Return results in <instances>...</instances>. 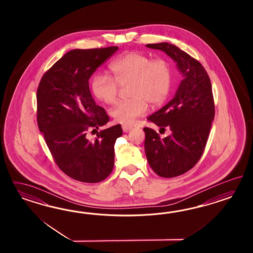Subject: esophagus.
<instances>
[{"label": "esophagus", "mask_w": 253, "mask_h": 253, "mask_svg": "<svg viewBox=\"0 0 253 253\" xmlns=\"http://www.w3.org/2000/svg\"><path fill=\"white\" fill-rule=\"evenodd\" d=\"M131 129H132V127L130 126V125H123V130L124 132H128Z\"/></svg>", "instance_id": "esophagus-1"}]
</instances>
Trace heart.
<instances>
[{
  "mask_svg": "<svg viewBox=\"0 0 253 253\" xmlns=\"http://www.w3.org/2000/svg\"><path fill=\"white\" fill-rule=\"evenodd\" d=\"M113 78L106 74L93 77L92 92L96 99L113 105L118 99L120 87L127 88L130 97L119 103L110 112L116 122L130 124L145 115L148 104L161 106L166 100L172 84V69L166 59H151L137 52L125 54L110 66Z\"/></svg>",
  "mask_w": 253,
  "mask_h": 253,
  "instance_id": "obj_1",
  "label": "heart"
}]
</instances>
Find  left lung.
<instances>
[{
    "label": "left lung",
    "mask_w": 253,
    "mask_h": 253,
    "mask_svg": "<svg viewBox=\"0 0 253 253\" xmlns=\"http://www.w3.org/2000/svg\"><path fill=\"white\" fill-rule=\"evenodd\" d=\"M146 47L163 51L176 63L183 75L173 98L148 117V121L170 134L160 137L153 129L144 128L146 159L161 177L179 176L193 168L201 158L214 119V102L210 78L198 60L169 42Z\"/></svg>",
    "instance_id": "8db88e82"
}]
</instances>
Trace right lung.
I'll list each match as a JSON object with an SVG mask.
<instances>
[{"label": "right lung", "mask_w": 253, "mask_h": 253, "mask_svg": "<svg viewBox=\"0 0 253 253\" xmlns=\"http://www.w3.org/2000/svg\"><path fill=\"white\" fill-rule=\"evenodd\" d=\"M118 49L111 46L71 50L54 63L39 84L40 131L57 166L80 182H101L114 167V145L123 135L122 126L100 130L94 140H89L86 134L109 121L105 109L92 98L89 79Z\"/></svg>", "instance_id": "add662e5"}]
</instances>
